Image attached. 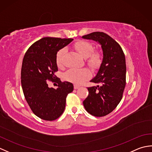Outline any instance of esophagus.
<instances>
[{"instance_id": "esophagus-1", "label": "esophagus", "mask_w": 152, "mask_h": 152, "mask_svg": "<svg viewBox=\"0 0 152 152\" xmlns=\"http://www.w3.org/2000/svg\"><path fill=\"white\" fill-rule=\"evenodd\" d=\"M79 88H80V86H78V85H76V84H75V85H74V89H78Z\"/></svg>"}]
</instances>
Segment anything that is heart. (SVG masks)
I'll return each instance as SVG.
<instances>
[{
    "label": "heart",
    "instance_id": "b5f03b06",
    "mask_svg": "<svg viewBox=\"0 0 152 152\" xmlns=\"http://www.w3.org/2000/svg\"><path fill=\"white\" fill-rule=\"evenodd\" d=\"M73 47L77 52L83 58H87V63L89 66L95 68L101 63V56L99 53L93 52L92 45L85 41H78L74 43ZM65 54V50L61 49L58 51L56 56V63L58 66L63 64V57ZM90 72L86 69H70L64 74L66 80L76 84H81L90 77Z\"/></svg>",
    "mask_w": 152,
    "mask_h": 152
}]
</instances>
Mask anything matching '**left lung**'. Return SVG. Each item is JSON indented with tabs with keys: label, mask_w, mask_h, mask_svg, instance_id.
Masks as SVG:
<instances>
[{
	"label": "left lung",
	"mask_w": 152,
	"mask_h": 152,
	"mask_svg": "<svg viewBox=\"0 0 152 152\" xmlns=\"http://www.w3.org/2000/svg\"><path fill=\"white\" fill-rule=\"evenodd\" d=\"M101 44L103 53L97 74L91 82L101 86L88 88L89 95L83 102L86 111L96 117L112 112L121 101L126 85L125 57L115 40L102 32H94L82 37Z\"/></svg>",
	"instance_id": "left-lung-1"
}]
</instances>
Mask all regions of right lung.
Wrapping results in <instances>:
<instances>
[{
	"mask_svg": "<svg viewBox=\"0 0 152 152\" xmlns=\"http://www.w3.org/2000/svg\"><path fill=\"white\" fill-rule=\"evenodd\" d=\"M72 38L44 37L32 44L23 59L21 82L25 98L38 118L53 121L63 114L67 95L74 89L72 83L62 82L55 72L57 51L67 46ZM57 82V89L49 88L47 80Z\"/></svg>",
	"mask_w": 152,
	"mask_h": 152,
	"instance_id": "obj_1",
	"label": "right lung"
}]
</instances>
